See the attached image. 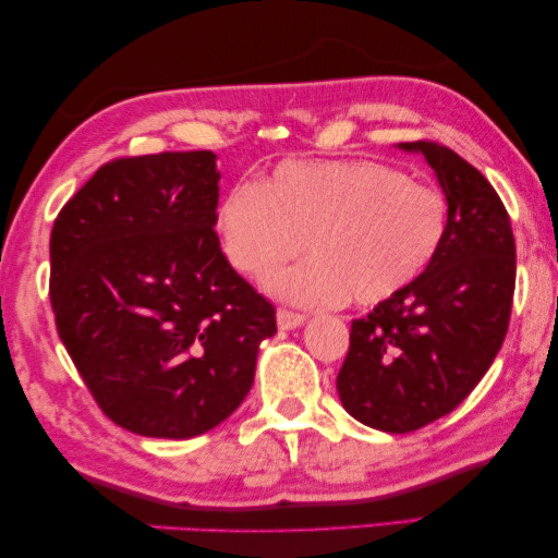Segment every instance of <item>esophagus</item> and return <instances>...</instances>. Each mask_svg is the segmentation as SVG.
I'll return each mask as SVG.
<instances>
[{"label": "esophagus", "mask_w": 558, "mask_h": 558, "mask_svg": "<svg viewBox=\"0 0 558 558\" xmlns=\"http://www.w3.org/2000/svg\"><path fill=\"white\" fill-rule=\"evenodd\" d=\"M304 322H306V316H304V314L287 312V308H279V312H277V324H279V329H284V331H289V329H299V327H302Z\"/></svg>", "instance_id": "1"}]
</instances>
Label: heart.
I'll return each instance as SVG.
<instances>
[{
	"mask_svg": "<svg viewBox=\"0 0 558 558\" xmlns=\"http://www.w3.org/2000/svg\"><path fill=\"white\" fill-rule=\"evenodd\" d=\"M449 209L432 186L376 161H284L264 184L239 182L217 209V234L231 267L264 279L306 252L302 267L274 274L284 302L376 306L432 267Z\"/></svg>",
	"mask_w": 558,
	"mask_h": 558,
	"instance_id": "heart-1",
	"label": "heart"
}]
</instances>
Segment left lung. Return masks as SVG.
Listing matches in <instances>:
<instances>
[{"mask_svg":"<svg viewBox=\"0 0 558 558\" xmlns=\"http://www.w3.org/2000/svg\"><path fill=\"white\" fill-rule=\"evenodd\" d=\"M397 149L432 167L449 229L414 284L351 322L337 376L341 407L387 434L416 432L474 391L507 337L517 284L509 214L482 171L434 142Z\"/></svg>","mask_w":558,"mask_h":558,"instance_id":"8db88e82","label":"left lung"}]
</instances>
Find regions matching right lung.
<instances>
[{
  "label": "right lung",
  "instance_id": "obj_1",
  "mask_svg": "<svg viewBox=\"0 0 558 558\" xmlns=\"http://www.w3.org/2000/svg\"><path fill=\"white\" fill-rule=\"evenodd\" d=\"M211 151L101 167L51 229L57 331L101 411L126 432L192 439L246 399L277 312L214 231Z\"/></svg>",
  "mask_w": 558,
  "mask_h": 558
}]
</instances>
